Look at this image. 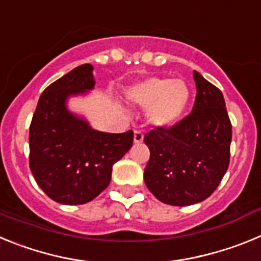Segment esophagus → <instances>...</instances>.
<instances>
[{"mask_svg": "<svg viewBox=\"0 0 261 261\" xmlns=\"http://www.w3.org/2000/svg\"><path fill=\"white\" fill-rule=\"evenodd\" d=\"M133 141L135 144H141L144 141V135L140 130H135V135H133Z\"/></svg>", "mask_w": 261, "mask_h": 261, "instance_id": "34e87169", "label": "esophagus"}]
</instances>
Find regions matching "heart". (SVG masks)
Segmentation results:
<instances>
[{
  "instance_id": "obj_1",
  "label": "heart",
  "mask_w": 261,
  "mask_h": 261,
  "mask_svg": "<svg viewBox=\"0 0 261 261\" xmlns=\"http://www.w3.org/2000/svg\"><path fill=\"white\" fill-rule=\"evenodd\" d=\"M126 98L147 108V119L153 125L167 128L186 114L190 103V89L181 80L151 77L129 87Z\"/></svg>"
}]
</instances>
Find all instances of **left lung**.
I'll return each mask as SVG.
<instances>
[{
    "instance_id": "8db88e82",
    "label": "left lung",
    "mask_w": 261,
    "mask_h": 261,
    "mask_svg": "<svg viewBox=\"0 0 261 261\" xmlns=\"http://www.w3.org/2000/svg\"><path fill=\"white\" fill-rule=\"evenodd\" d=\"M193 78L197 94L191 114L144 137L150 150L145 184L159 201L175 206L208 199L230 162L231 123L222 93L199 71Z\"/></svg>"
}]
</instances>
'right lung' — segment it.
<instances>
[{"instance_id":"1","label":"right lung","mask_w":261,"mask_h":261,"mask_svg":"<svg viewBox=\"0 0 261 261\" xmlns=\"http://www.w3.org/2000/svg\"><path fill=\"white\" fill-rule=\"evenodd\" d=\"M93 65L84 64L55 81L39 98L30 125V168L53 201H91L111 181L112 166L132 147L133 132L95 130L66 108L69 96L94 89Z\"/></svg>"}]
</instances>
